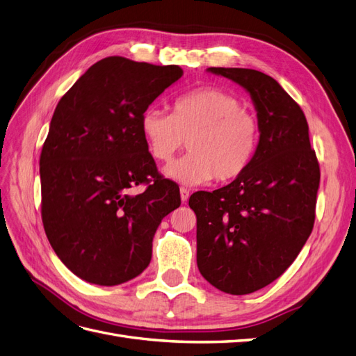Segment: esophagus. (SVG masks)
Here are the masks:
<instances>
[{
	"label": "esophagus",
	"mask_w": 356,
	"mask_h": 356,
	"mask_svg": "<svg viewBox=\"0 0 356 356\" xmlns=\"http://www.w3.org/2000/svg\"><path fill=\"white\" fill-rule=\"evenodd\" d=\"M179 195H181V202L186 203L188 200V197H190V191L186 187H181L179 188Z\"/></svg>",
	"instance_id": "esophagus-1"
}]
</instances>
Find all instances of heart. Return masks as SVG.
<instances>
[{
  "mask_svg": "<svg viewBox=\"0 0 356 356\" xmlns=\"http://www.w3.org/2000/svg\"><path fill=\"white\" fill-rule=\"evenodd\" d=\"M149 154L168 161L186 144L190 153L163 172L186 186L230 182L250 169L260 143L257 118L234 95L202 88L178 96L172 114L148 106L139 120Z\"/></svg>",
  "mask_w": 356,
  "mask_h": 356,
  "instance_id": "obj_1",
  "label": "heart"
}]
</instances>
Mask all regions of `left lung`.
Returning <instances> with one entry per match:
<instances>
[{"label": "left lung", "mask_w": 356, "mask_h": 356, "mask_svg": "<svg viewBox=\"0 0 356 356\" xmlns=\"http://www.w3.org/2000/svg\"><path fill=\"white\" fill-rule=\"evenodd\" d=\"M250 93L260 143L245 174L218 190L197 191V267L222 293L251 294L293 264L314 229L319 165L298 104L270 75L208 68Z\"/></svg>", "instance_id": "obj_1"}]
</instances>
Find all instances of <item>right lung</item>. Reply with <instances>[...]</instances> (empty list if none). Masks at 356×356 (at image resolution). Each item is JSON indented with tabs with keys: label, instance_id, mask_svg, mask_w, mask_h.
I'll return each instance as SVG.
<instances>
[{
	"label": "right lung",
	"instance_id": "obj_1",
	"mask_svg": "<svg viewBox=\"0 0 356 356\" xmlns=\"http://www.w3.org/2000/svg\"><path fill=\"white\" fill-rule=\"evenodd\" d=\"M181 75L178 65L105 58L51 117L40 157L42 224L59 260L86 282L113 286L141 275L159 224L181 204L139 127L141 114ZM143 181L150 186L141 195L128 193Z\"/></svg>",
	"mask_w": 356,
	"mask_h": 356
}]
</instances>
